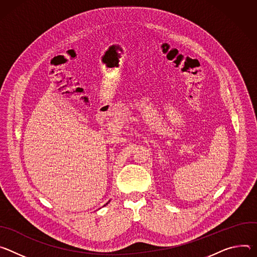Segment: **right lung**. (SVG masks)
<instances>
[{"instance_id": "add662e5", "label": "right lung", "mask_w": 257, "mask_h": 257, "mask_svg": "<svg viewBox=\"0 0 257 257\" xmlns=\"http://www.w3.org/2000/svg\"><path fill=\"white\" fill-rule=\"evenodd\" d=\"M106 204H108V203H106ZM106 204H105V205H106ZM105 205H104V206H105Z\"/></svg>"}]
</instances>
